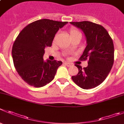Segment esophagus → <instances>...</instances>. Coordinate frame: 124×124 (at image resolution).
<instances>
[{
  "label": "esophagus",
  "mask_w": 124,
  "mask_h": 124,
  "mask_svg": "<svg viewBox=\"0 0 124 124\" xmlns=\"http://www.w3.org/2000/svg\"><path fill=\"white\" fill-rule=\"evenodd\" d=\"M64 64H65V65H66L67 66H68V67H70L71 66H72V64H71V63H67V62L64 63Z\"/></svg>",
  "instance_id": "esophagus-1"
}]
</instances>
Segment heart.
<instances>
[{
	"label": "heart",
	"mask_w": 124,
	"mask_h": 124,
	"mask_svg": "<svg viewBox=\"0 0 124 124\" xmlns=\"http://www.w3.org/2000/svg\"><path fill=\"white\" fill-rule=\"evenodd\" d=\"M70 36L71 39L72 38V37H76V36H80V37H82V34L81 33H80V32L79 31L78 29L74 28H72L70 29Z\"/></svg>",
	"instance_id": "obj_1"
}]
</instances>
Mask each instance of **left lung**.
Returning a JSON list of instances; mask_svg holds the SVG:
<instances>
[{
    "label": "left lung",
    "instance_id": "8db88e82",
    "mask_svg": "<svg viewBox=\"0 0 124 124\" xmlns=\"http://www.w3.org/2000/svg\"><path fill=\"white\" fill-rule=\"evenodd\" d=\"M84 33L87 41L80 60L89 59L88 66L79 70L76 76H72L76 84L83 89H90L101 84L107 78L114 63V44L107 31L102 26L90 21L71 22Z\"/></svg>",
    "mask_w": 124,
    "mask_h": 124
}]
</instances>
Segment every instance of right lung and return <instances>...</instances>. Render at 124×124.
Returning <instances> with one entry per match:
<instances>
[{
	"instance_id": "1",
	"label": "right lung",
	"mask_w": 124,
	"mask_h": 124,
	"mask_svg": "<svg viewBox=\"0 0 124 124\" xmlns=\"http://www.w3.org/2000/svg\"><path fill=\"white\" fill-rule=\"evenodd\" d=\"M67 23L42 19L29 24L20 32L12 47V57L17 72L27 84L41 87L54 79L62 61H44L45 48L52 46L58 31Z\"/></svg>"
}]
</instances>
